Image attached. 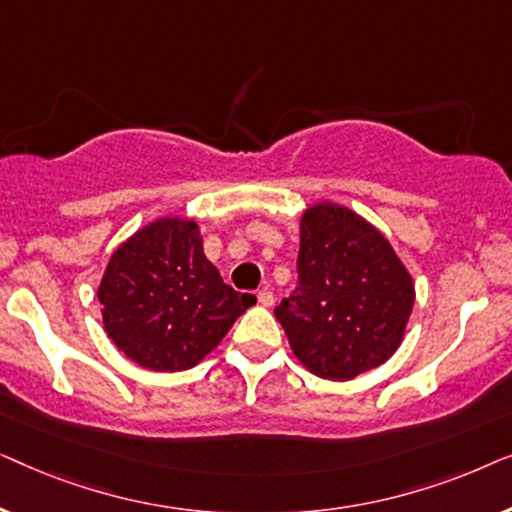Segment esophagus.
I'll return each instance as SVG.
<instances>
[{
	"label": "esophagus",
	"instance_id": "obj_1",
	"mask_svg": "<svg viewBox=\"0 0 512 512\" xmlns=\"http://www.w3.org/2000/svg\"><path fill=\"white\" fill-rule=\"evenodd\" d=\"M258 303H261L263 307H272V305H275V296H272V291H268V289L258 291Z\"/></svg>",
	"mask_w": 512,
	"mask_h": 512
}]
</instances>
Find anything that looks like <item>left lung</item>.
Wrapping results in <instances>:
<instances>
[{
  "instance_id": "8db88e82",
  "label": "left lung",
  "mask_w": 512,
  "mask_h": 512,
  "mask_svg": "<svg viewBox=\"0 0 512 512\" xmlns=\"http://www.w3.org/2000/svg\"><path fill=\"white\" fill-rule=\"evenodd\" d=\"M415 284L387 237L352 209L317 202L300 216L298 286L275 307L298 361L345 382L401 347Z\"/></svg>"
}]
</instances>
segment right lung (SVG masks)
<instances>
[{
  "label": "right lung",
  "mask_w": 512,
  "mask_h": 512,
  "mask_svg": "<svg viewBox=\"0 0 512 512\" xmlns=\"http://www.w3.org/2000/svg\"><path fill=\"white\" fill-rule=\"evenodd\" d=\"M97 298L111 342L156 373L198 366L256 303L223 284L202 251L198 223L181 216H163L128 237L109 258Z\"/></svg>",
  "instance_id": "obj_1"
}]
</instances>
